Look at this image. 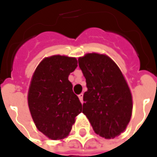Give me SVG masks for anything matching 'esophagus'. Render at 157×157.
Here are the masks:
<instances>
[{
    "label": "esophagus",
    "instance_id": "1",
    "mask_svg": "<svg viewBox=\"0 0 157 157\" xmlns=\"http://www.w3.org/2000/svg\"><path fill=\"white\" fill-rule=\"evenodd\" d=\"M78 99L81 101V103H83V94H80L78 95Z\"/></svg>",
    "mask_w": 157,
    "mask_h": 157
}]
</instances>
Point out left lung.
Segmentation results:
<instances>
[{
	"label": "left lung",
	"instance_id": "8db88e82",
	"mask_svg": "<svg viewBox=\"0 0 157 157\" xmlns=\"http://www.w3.org/2000/svg\"><path fill=\"white\" fill-rule=\"evenodd\" d=\"M87 91L83 96V113L94 132L105 139L119 136L129 123L133 100L121 69L105 54L86 53L78 57Z\"/></svg>",
	"mask_w": 157,
	"mask_h": 157
}]
</instances>
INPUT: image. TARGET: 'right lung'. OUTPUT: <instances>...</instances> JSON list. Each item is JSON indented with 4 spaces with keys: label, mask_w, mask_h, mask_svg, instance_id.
<instances>
[{
    "label": "right lung",
    "mask_w": 157,
    "mask_h": 157,
    "mask_svg": "<svg viewBox=\"0 0 157 157\" xmlns=\"http://www.w3.org/2000/svg\"><path fill=\"white\" fill-rule=\"evenodd\" d=\"M78 66L76 57H44L34 71L28 91V105L36 128L52 140L69 136L82 104L68 77Z\"/></svg>",
    "instance_id": "add662e5"
}]
</instances>
